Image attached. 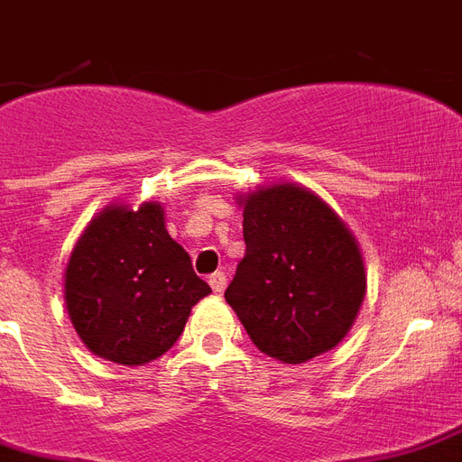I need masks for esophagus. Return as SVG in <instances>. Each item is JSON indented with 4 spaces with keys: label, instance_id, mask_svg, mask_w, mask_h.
Segmentation results:
<instances>
[{
    "label": "esophagus",
    "instance_id": "obj_1",
    "mask_svg": "<svg viewBox=\"0 0 462 462\" xmlns=\"http://www.w3.org/2000/svg\"><path fill=\"white\" fill-rule=\"evenodd\" d=\"M208 283L213 288V293H223L225 286H227V276H225L223 271H216L213 276L208 278Z\"/></svg>",
    "mask_w": 462,
    "mask_h": 462
}]
</instances>
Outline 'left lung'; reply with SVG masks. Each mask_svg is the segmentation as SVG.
<instances>
[{
    "label": "left lung",
    "instance_id": "left-lung-1",
    "mask_svg": "<svg viewBox=\"0 0 462 462\" xmlns=\"http://www.w3.org/2000/svg\"><path fill=\"white\" fill-rule=\"evenodd\" d=\"M239 203L246 252L225 300L262 354L305 364L354 325L365 295L364 256L341 217L302 186H263Z\"/></svg>",
    "mask_w": 462,
    "mask_h": 462
}]
</instances>
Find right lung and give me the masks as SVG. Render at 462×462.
<instances>
[{
    "label": "right lung",
    "mask_w": 462,
    "mask_h": 462,
    "mask_svg": "<svg viewBox=\"0 0 462 462\" xmlns=\"http://www.w3.org/2000/svg\"><path fill=\"white\" fill-rule=\"evenodd\" d=\"M208 293L191 256L169 237L160 203L101 210L65 269V305L79 339L91 354L123 365L167 354Z\"/></svg>",
    "instance_id": "1"
}]
</instances>
